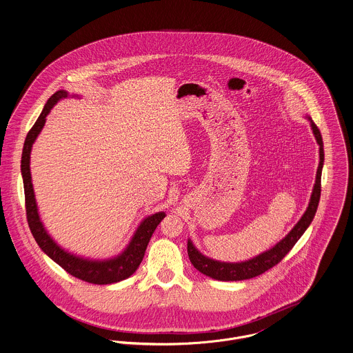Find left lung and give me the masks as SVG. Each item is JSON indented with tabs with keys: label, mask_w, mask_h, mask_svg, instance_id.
<instances>
[{
	"label": "left lung",
	"mask_w": 353,
	"mask_h": 353,
	"mask_svg": "<svg viewBox=\"0 0 353 353\" xmlns=\"http://www.w3.org/2000/svg\"><path fill=\"white\" fill-rule=\"evenodd\" d=\"M310 121V127L313 130V134L317 140V144L320 145V163L317 168V175H316V183L313 186V192L310 195V202L301 217V220L295 224V226L289 232V234L282 239L279 243H276L272 248L268 251L252 257L245 261H239V263H228V261H220L214 260L210 257L202 255L195 245L192 244V240H188V254L189 259L192 261V265L203 275L210 276L216 281H224V282H234V281H244V279H251L255 278L257 275L265 272L267 270L272 268L276 265L283 257L286 256L290 252V250L295 245V243L301 239V236L305 233V230L312 224L321 196V174H322V167H323V143H322V136H321L320 129L313 123L310 117H307Z\"/></svg>",
	"instance_id": "8db88e82"
}]
</instances>
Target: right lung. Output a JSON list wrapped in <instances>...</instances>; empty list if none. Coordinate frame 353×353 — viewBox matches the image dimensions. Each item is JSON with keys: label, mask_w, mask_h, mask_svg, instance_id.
<instances>
[{"label": "right lung", "mask_w": 353, "mask_h": 353, "mask_svg": "<svg viewBox=\"0 0 353 353\" xmlns=\"http://www.w3.org/2000/svg\"><path fill=\"white\" fill-rule=\"evenodd\" d=\"M68 93L65 90H58L55 94L50 97L39 119L36 120L34 125L28 132L23 148L21 155V175L24 183V192H26V209H27V220L30 229L32 232L33 237L41 251L48 257H51L57 264H59L70 275L93 283V285H110L117 283L129 278L140 265L147 245L151 240L152 233L155 232L157 226L161 220L165 217L164 212H158L145 217L140 225L137 226L136 232L133 233L127 248L117 256L103 260H94L86 257L74 255L68 251L63 250L55 240L48 234L46 226L41 223L37 203L33 192L32 176H31V151L33 143L37 139L39 133L46 124V117L61 99L67 98Z\"/></svg>", "instance_id": "right-lung-1"}]
</instances>
